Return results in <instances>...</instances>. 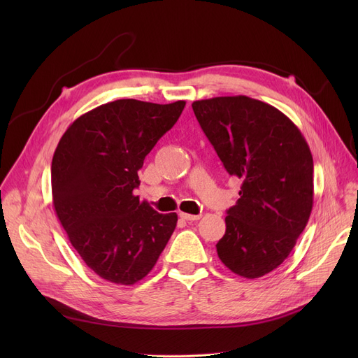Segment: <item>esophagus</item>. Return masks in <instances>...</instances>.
I'll return each instance as SVG.
<instances>
[{
  "instance_id": "esophagus-1",
  "label": "esophagus",
  "mask_w": 358,
  "mask_h": 358,
  "mask_svg": "<svg viewBox=\"0 0 358 358\" xmlns=\"http://www.w3.org/2000/svg\"><path fill=\"white\" fill-rule=\"evenodd\" d=\"M180 217L187 220V222H193V220H199L201 217V215H190V213H184V212H180Z\"/></svg>"
}]
</instances>
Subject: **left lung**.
Segmentation results:
<instances>
[{
	"instance_id": "obj_1",
	"label": "left lung",
	"mask_w": 358,
	"mask_h": 358,
	"mask_svg": "<svg viewBox=\"0 0 358 358\" xmlns=\"http://www.w3.org/2000/svg\"><path fill=\"white\" fill-rule=\"evenodd\" d=\"M192 106L223 166L242 181L217 255L241 277L266 275L289 257L312 212L309 145L286 115L264 101L234 96Z\"/></svg>"
}]
</instances>
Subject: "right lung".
<instances>
[{
	"mask_svg": "<svg viewBox=\"0 0 358 358\" xmlns=\"http://www.w3.org/2000/svg\"><path fill=\"white\" fill-rule=\"evenodd\" d=\"M184 106L101 104L75 120L55 149L56 216L85 264L110 283L131 286L146 277L177 227V213H158L134 190L145 157Z\"/></svg>",
	"mask_w": 358,
	"mask_h": 358,
	"instance_id": "obj_1",
	"label": "right lung"
}]
</instances>
